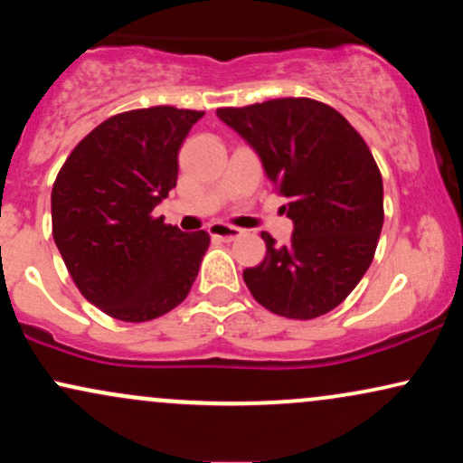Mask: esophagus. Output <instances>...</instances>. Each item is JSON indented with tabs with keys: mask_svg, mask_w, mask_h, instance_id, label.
Segmentation results:
<instances>
[{
	"mask_svg": "<svg viewBox=\"0 0 463 463\" xmlns=\"http://www.w3.org/2000/svg\"><path fill=\"white\" fill-rule=\"evenodd\" d=\"M209 232L213 239H222V241H235L237 237H241V228L228 226V224H211Z\"/></svg>",
	"mask_w": 463,
	"mask_h": 463,
	"instance_id": "obj_1",
	"label": "esophagus"
}]
</instances>
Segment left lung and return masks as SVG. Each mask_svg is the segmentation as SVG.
Returning <instances> with one entry per match:
<instances>
[{
  "label": "left lung",
  "instance_id": "8db88e82",
  "mask_svg": "<svg viewBox=\"0 0 463 463\" xmlns=\"http://www.w3.org/2000/svg\"><path fill=\"white\" fill-rule=\"evenodd\" d=\"M217 117L261 158L294 222L287 246L261 232L268 252L243 269L259 305L291 320L324 316L368 272L383 228V180L361 135L331 106L269 99Z\"/></svg>",
  "mask_w": 463,
  "mask_h": 463
}]
</instances>
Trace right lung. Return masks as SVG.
Here are the masks:
<instances>
[{"label": "right lung", "instance_id": "add662e5", "mask_svg": "<svg viewBox=\"0 0 463 463\" xmlns=\"http://www.w3.org/2000/svg\"><path fill=\"white\" fill-rule=\"evenodd\" d=\"M200 110L154 106L102 121L52 189V232L73 283L121 322H147L187 298L209 232L152 217L178 180V150Z\"/></svg>", "mask_w": 463, "mask_h": 463}]
</instances>
